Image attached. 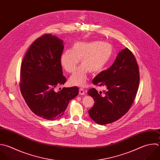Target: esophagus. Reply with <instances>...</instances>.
<instances>
[{
  "label": "esophagus",
  "instance_id": "esophagus-1",
  "mask_svg": "<svg viewBox=\"0 0 160 160\" xmlns=\"http://www.w3.org/2000/svg\"><path fill=\"white\" fill-rule=\"evenodd\" d=\"M79 93L80 95H84L85 94V91H84V89L82 88H80L79 91Z\"/></svg>",
  "mask_w": 160,
  "mask_h": 160
}]
</instances>
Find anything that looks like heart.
Segmentation results:
<instances>
[{
    "label": "heart",
    "instance_id": "b5f03b06",
    "mask_svg": "<svg viewBox=\"0 0 160 160\" xmlns=\"http://www.w3.org/2000/svg\"><path fill=\"white\" fill-rule=\"evenodd\" d=\"M113 54L112 46L100 41L78 42L72 49H66L61 54L60 63L68 72H72L79 62V67L69 79L72 86H83L88 80V73L101 71L110 61Z\"/></svg>",
    "mask_w": 160,
    "mask_h": 160
}]
</instances>
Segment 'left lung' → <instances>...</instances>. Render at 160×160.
Returning <instances> with one entry per match:
<instances>
[{"instance_id":"obj_1","label":"left lung","mask_w":160,"mask_h":160,"mask_svg":"<svg viewBox=\"0 0 160 160\" xmlns=\"http://www.w3.org/2000/svg\"><path fill=\"white\" fill-rule=\"evenodd\" d=\"M139 83V67L131 51L125 48L117 56L112 65L101 72L92 80V84L106 86L104 95L91 88L88 94L94 100L89 111L91 118L104 125L123 116L130 109L135 99Z\"/></svg>"}]
</instances>
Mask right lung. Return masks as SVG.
Masks as SVG:
<instances>
[{"mask_svg": "<svg viewBox=\"0 0 160 160\" xmlns=\"http://www.w3.org/2000/svg\"><path fill=\"white\" fill-rule=\"evenodd\" d=\"M63 49L62 40L51 34H44L31 45L21 66L22 96L36 115L47 120L61 118L69 101L79 93L76 86L55 91L66 81L60 63Z\"/></svg>", "mask_w": 160, "mask_h": 160, "instance_id": "right-lung-1", "label": "right lung"}]
</instances>
